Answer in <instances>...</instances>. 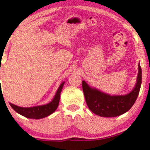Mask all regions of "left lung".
<instances>
[{"instance_id": "8db88e82", "label": "left lung", "mask_w": 150, "mask_h": 150, "mask_svg": "<svg viewBox=\"0 0 150 150\" xmlns=\"http://www.w3.org/2000/svg\"><path fill=\"white\" fill-rule=\"evenodd\" d=\"M142 82V71L138 64L137 83L130 93L125 95H110L96 88H91L83 81V93L88 108L92 112L103 117H116L131 109L136 101Z\"/></svg>"}]
</instances>
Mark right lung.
Segmentation results:
<instances>
[{"mask_svg":"<svg viewBox=\"0 0 150 150\" xmlns=\"http://www.w3.org/2000/svg\"><path fill=\"white\" fill-rule=\"evenodd\" d=\"M64 82L60 85L59 88L57 90L54 98L52 100L51 102L49 104H44L41 106H36L32 107H22L15 105L10 103V106L16 112L19 113L25 117L29 118V119H35L39 120L42 118L46 117V116L51 115L52 112L56 110L57 107L59 106V100H60V94L62 91V88L64 86Z\"/></svg>","mask_w":150,"mask_h":150,"instance_id":"obj_1","label":"right lung"}]
</instances>
